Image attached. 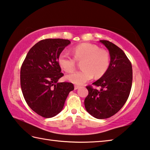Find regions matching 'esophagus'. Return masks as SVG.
Wrapping results in <instances>:
<instances>
[{
    "label": "esophagus",
    "mask_w": 150,
    "mask_h": 150,
    "mask_svg": "<svg viewBox=\"0 0 150 150\" xmlns=\"http://www.w3.org/2000/svg\"><path fill=\"white\" fill-rule=\"evenodd\" d=\"M79 88H80L79 86H78V85H75L74 86V89H75V90H78V89Z\"/></svg>",
    "instance_id": "obj_1"
}]
</instances>
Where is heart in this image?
Segmentation results:
<instances>
[{"label":"heart","instance_id":"obj_1","mask_svg":"<svg viewBox=\"0 0 150 150\" xmlns=\"http://www.w3.org/2000/svg\"><path fill=\"white\" fill-rule=\"evenodd\" d=\"M74 57L67 51H62L58 58L60 67L65 72H71L75 69L76 60L81 61L82 70L67 75L66 78L76 84H82L93 77L103 76L110 64L108 51L100 49L98 46L90 43H82L72 49Z\"/></svg>","mask_w":150,"mask_h":150}]
</instances>
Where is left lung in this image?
Returning <instances> with one entry per match:
<instances>
[{
	"instance_id": "obj_1",
	"label": "left lung",
	"mask_w": 150,
	"mask_h": 150,
	"mask_svg": "<svg viewBox=\"0 0 150 150\" xmlns=\"http://www.w3.org/2000/svg\"><path fill=\"white\" fill-rule=\"evenodd\" d=\"M109 50L111 61L105 74L94 83L98 90L88 86L85 108L91 116L107 119L117 113L127 102L132 83V68L129 59L119 47L107 40H100Z\"/></svg>"
}]
</instances>
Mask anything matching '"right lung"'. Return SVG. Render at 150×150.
Masks as SVG:
<instances>
[{
	"instance_id": "obj_1",
	"label": "right lung",
	"mask_w": 150,
	"mask_h": 150,
	"mask_svg": "<svg viewBox=\"0 0 150 150\" xmlns=\"http://www.w3.org/2000/svg\"><path fill=\"white\" fill-rule=\"evenodd\" d=\"M70 43L68 39H43L30 49L20 70V85L28 106L40 116L51 118L62 111L73 83L58 82L63 76L58 58Z\"/></svg>"
}]
</instances>
